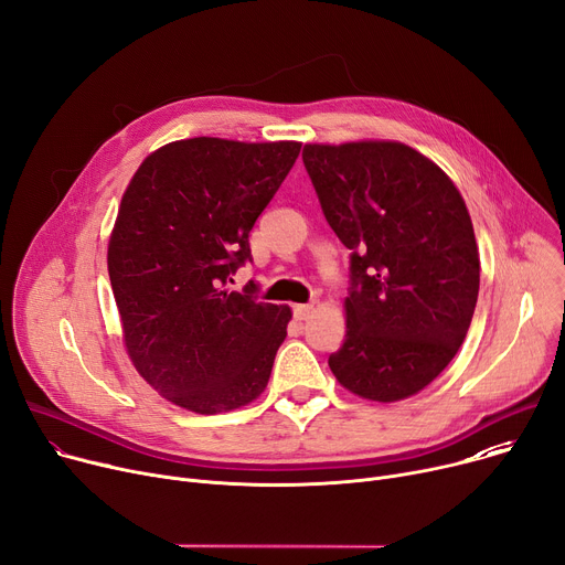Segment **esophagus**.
I'll return each instance as SVG.
<instances>
[{
  "label": "esophagus",
  "mask_w": 565,
  "mask_h": 565,
  "mask_svg": "<svg viewBox=\"0 0 565 565\" xmlns=\"http://www.w3.org/2000/svg\"><path fill=\"white\" fill-rule=\"evenodd\" d=\"M318 307H320V302H316V299H313V302H309V305H297L292 311H295L297 320H309L316 313Z\"/></svg>",
  "instance_id": "34e87169"
}]
</instances>
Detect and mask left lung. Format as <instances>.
<instances>
[{"label": "left lung", "instance_id": "1", "mask_svg": "<svg viewBox=\"0 0 565 565\" xmlns=\"http://www.w3.org/2000/svg\"><path fill=\"white\" fill-rule=\"evenodd\" d=\"M329 227L350 249L348 333L329 367L348 391L397 402L459 352L479 295V252L457 185L402 142L305 145Z\"/></svg>", "mask_w": 565, "mask_h": 565}]
</instances>
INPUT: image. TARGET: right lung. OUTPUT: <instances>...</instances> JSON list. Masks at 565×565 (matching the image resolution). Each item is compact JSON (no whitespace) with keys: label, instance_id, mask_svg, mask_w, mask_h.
Returning a JSON list of instances; mask_svg holds the SVG:
<instances>
[{"label":"right lung","instance_id":"right-lung-1","mask_svg":"<svg viewBox=\"0 0 565 565\" xmlns=\"http://www.w3.org/2000/svg\"><path fill=\"white\" fill-rule=\"evenodd\" d=\"M299 142L188 138L134 174L108 243V277L125 345L166 399L222 413L268 386L288 307L258 284L230 290L252 260L249 232L290 172Z\"/></svg>","mask_w":565,"mask_h":565}]
</instances>
